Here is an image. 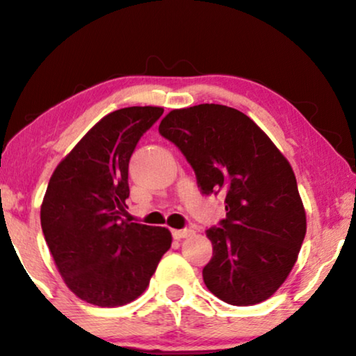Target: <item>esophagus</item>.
<instances>
[{"label": "esophagus", "mask_w": 356, "mask_h": 356, "mask_svg": "<svg viewBox=\"0 0 356 356\" xmlns=\"http://www.w3.org/2000/svg\"><path fill=\"white\" fill-rule=\"evenodd\" d=\"M193 233L192 229H182V230H172L174 240H182V238H187Z\"/></svg>", "instance_id": "obj_1"}]
</instances>
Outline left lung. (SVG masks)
I'll list each match as a JSON object with an SVG mask.
<instances>
[{
  "mask_svg": "<svg viewBox=\"0 0 356 356\" xmlns=\"http://www.w3.org/2000/svg\"><path fill=\"white\" fill-rule=\"evenodd\" d=\"M158 131L187 158L201 193H225V219L206 230V288L232 305L268 299L293 270L307 230L291 164L249 116L227 105L172 110Z\"/></svg>",
  "mask_w": 356,
  "mask_h": 356,
  "instance_id": "8db88e82",
  "label": "left lung"
}]
</instances>
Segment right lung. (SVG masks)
Listing matches in <instances>:
<instances>
[{
	"label": "right lung",
	"instance_id": "1",
	"mask_svg": "<svg viewBox=\"0 0 356 356\" xmlns=\"http://www.w3.org/2000/svg\"><path fill=\"white\" fill-rule=\"evenodd\" d=\"M163 111H111L63 158L47 184L42 235L63 281L88 304L120 307L137 299L171 248L168 229L121 217L129 198V160Z\"/></svg>",
	"mask_w": 356,
	"mask_h": 356
}]
</instances>
